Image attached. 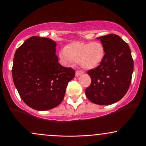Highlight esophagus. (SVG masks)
Returning a JSON list of instances; mask_svg holds the SVG:
<instances>
[{
	"label": "esophagus",
	"instance_id": "34e87169",
	"mask_svg": "<svg viewBox=\"0 0 146 146\" xmlns=\"http://www.w3.org/2000/svg\"><path fill=\"white\" fill-rule=\"evenodd\" d=\"M81 74H82V72L76 71V73H75V76H76V77H78V76H79Z\"/></svg>",
	"mask_w": 146,
	"mask_h": 146
}]
</instances>
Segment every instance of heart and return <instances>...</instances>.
Masks as SVG:
<instances>
[{
	"label": "heart",
	"instance_id": "1",
	"mask_svg": "<svg viewBox=\"0 0 146 146\" xmlns=\"http://www.w3.org/2000/svg\"><path fill=\"white\" fill-rule=\"evenodd\" d=\"M104 48L100 42H73L67 44L59 54L64 65L76 62L84 70L98 67L104 60Z\"/></svg>",
	"mask_w": 146,
	"mask_h": 146
}]
</instances>
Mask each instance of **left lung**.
Here are the masks:
<instances>
[{"mask_svg":"<svg viewBox=\"0 0 146 146\" xmlns=\"http://www.w3.org/2000/svg\"><path fill=\"white\" fill-rule=\"evenodd\" d=\"M105 56L98 67L89 70L91 84L86 89L87 98L94 104L110 105L125 96L131 84L134 61L129 45L114 34L98 37Z\"/></svg>","mask_w":146,"mask_h":146,"instance_id":"left-lung-1","label":"left lung"}]
</instances>
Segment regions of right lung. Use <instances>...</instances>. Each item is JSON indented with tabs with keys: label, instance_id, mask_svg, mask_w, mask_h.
<instances>
[{
	"label": "right lung",
	"instance_id": "right-lung-1",
	"mask_svg": "<svg viewBox=\"0 0 146 146\" xmlns=\"http://www.w3.org/2000/svg\"><path fill=\"white\" fill-rule=\"evenodd\" d=\"M56 43L33 36L17 49L12 74L14 84L22 100L37 111L56 107L63 100L69 81L75 72L58 62Z\"/></svg>",
	"mask_w": 146,
	"mask_h": 146
}]
</instances>
